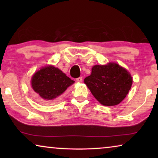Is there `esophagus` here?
I'll return each instance as SVG.
<instances>
[{
    "mask_svg": "<svg viewBox=\"0 0 158 158\" xmlns=\"http://www.w3.org/2000/svg\"><path fill=\"white\" fill-rule=\"evenodd\" d=\"M76 81H77V82H78V83H81V82L83 81V77H77V78L76 79Z\"/></svg>",
    "mask_w": 158,
    "mask_h": 158,
    "instance_id": "34e87169",
    "label": "esophagus"
}]
</instances>
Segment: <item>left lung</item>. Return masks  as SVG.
I'll return each mask as SVG.
<instances>
[{
  "instance_id": "1",
  "label": "left lung",
  "mask_w": 158,
  "mask_h": 158,
  "mask_svg": "<svg viewBox=\"0 0 158 158\" xmlns=\"http://www.w3.org/2000/svg\"><path fill=\"white\" fill-rule=\"evenodd\" d=\"M84 83L95 98L106 106L117 105L125 98L132 84V77L126 69L116 63L95 65Z\"/></svg>"
}]
</instances>
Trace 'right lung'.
Segmentation results:
<instances>
[{"instance_id":"obj_1","label":"right lung","mask_w":158,"mask_h":158,"mask_svg":"<svg viewBox=\"0 0 158 158\" xmlns=\"http://www.w3.org/2000/svg\"><path fill=\"white\" fill-rule=\"evenodd\" d=\"M73 83L61 70L52 65L37 71L31 78L34 91L42 99L49 101L57 100Z\"/></svg>"}]
</instances>
